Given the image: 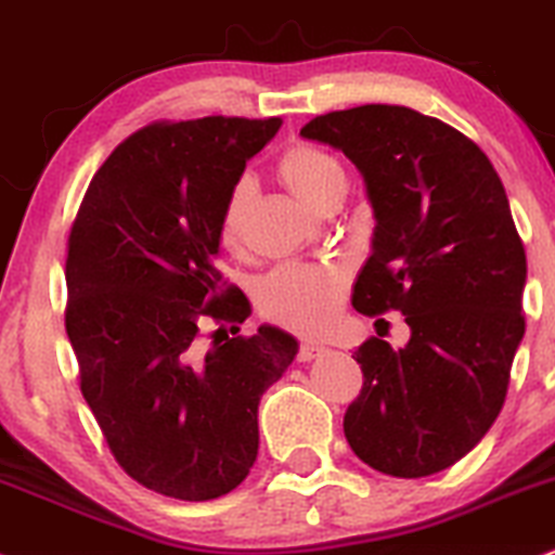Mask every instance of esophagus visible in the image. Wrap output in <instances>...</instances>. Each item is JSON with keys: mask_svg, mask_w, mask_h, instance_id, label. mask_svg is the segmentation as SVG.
I'll list each match as a JSON object with an SVG mask.
<instances>
[{"mask_svg": "<svg viewBox=\"0 0 555 555\" xmlns=\"http://www.w3.org/2000/svg\"><path fill=\"white\" fill-rule=\"evenodd\" d=\"M324 345H319V343H301V348H298V361H311V358H317V356H322L324 353Z\"/></svg>", "mask_w": 555, "mask_h": 555, "instance_id": "esophagus-1", "label": "esophagus"}]
</instances>
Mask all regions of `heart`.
<instances>
[{
    "label": "heart",
    "mask_w": 555,
    "mask_h": 555,
    "mask_svg": "<svg viewBox=\"0 0 555 555\" xmlns=\"http://www.w3.org/2000/svg\"><path fill=\"white\" fill-rule=\"evenodd\" d=\"M278 173L304 205L322 210L345 192L340 160L317 145H293L280 155ZM254 199L251 179H238L223 202L218 236L223 246H238L246 212ZM348 275L337 264H283L259 280L257 304L264 317L298 332H322L340 311Z\"/></svg>",
    "instance_id": "1"
}]
</instances>
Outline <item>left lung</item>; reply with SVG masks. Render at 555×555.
<instances>
[{"label": "left lung", "instance_id": "1", "mask_svg": "<svg viewBox=\"0 0 555 555\" xmlns=\"http://www.w3.org/2000/svg\"><path fill=\"white\" fill-rule=\"evenodd\" d=\"M301 137L343 150L374 207L353 306L402 311L410 327L405 348L371 337L356 350L345 439L384 475L447 470L496 421L525 337L527 257L504 184L473 140L405 106L332 111Z\"/></svg>", "mask_w": 555, "mask_h": 555}]
</instances>
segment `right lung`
I'll return each mask as SVG.
<instances>
[{
    "mask_svg": "<svg viewBox=\"0 0 555 555\" xmlns=\"http://www.w3.org/2000/svg\"><path fill=\"white\" fill-rule=\"evenodd\" d=\"M283 119L155 121L85 192L67 244V337L80 389L129 478L181 501L225 496L251 470L257 410L298 353L262 324L202 348L199 324H241L249 301L218 270V220L246 160ZM215 332V335H218Z\"/></svg>",
    "mask_w": 555,
    "mask_h": 555,
    "instance_id": "1",
    "label": "right lung"
}]
</instances>
